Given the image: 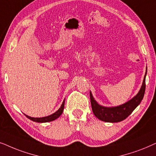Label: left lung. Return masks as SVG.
Listing matches in <instances>:
<instances>
[{
    "label": "left lung",
    "mask_w": 156,
    "mask_h": 156,
    "mask_svg": "<svg viewBox=\"0 0 156 156\" xmlns=\"http://www.w3.org/2000/svg\"><path fill=\"white\" fill-rule=\"evenodd\" d=\"M146 74L147 67L142 86L138 93L128 102L118 105V106L105 107L98 104L93 98L91 91H90L91 107H92V111L95 117L102 121L108 122V123H118L128 117L132 112L136 108V107L140 104L144 96L145 90H146Z\"/></svg>",
    "instance_id": "8db88e82"
}]
</instances>
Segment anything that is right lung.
I'll list each match as a JSON object with an SVG mask.
<instances>
[{"label": "right lung", "instance_id": "right-lung-1", "mask_svg": "<svg viewBox=\"0 0 156 156\" xmlns=\"http://www.w3.org/2000/svg\"><path fill=\"white\" fill-rule=\"evenodd\" d=\"M64 105H65V99L63 101V103H62L61 106L60 108L57 111H55V113L51 114V115L45 116V117H42V118H33L30 117V116H28L24 114L26 116L27 118H29V119L33 120L34 122H37V123H47V122H51L53 121V120H55L57 119L58 118H59L62 113H63V110H64Z\"/></svg>", "mask_w": 156, "mask_h": 156}]
</instances>
